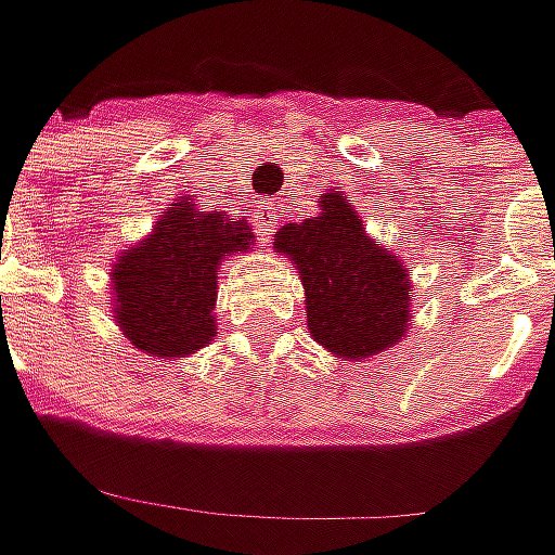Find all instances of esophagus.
Returning a JSON list of instances; mask_svg holds the SVG:
<instances>
[{"label":"esophagus","mask_w":555,"mask_h":555,"mask_svg":"<svg viewBox=\"0 0 555 555\" xmlns=\"http://www.w3.org/2000/svg\"><path fill=\"white\" fill-rule=\"evenodd\" d=\"M279 223V205L273 199L255 202V227H258L260 240H270Z\"/></svg>","instance_id":"esophagus-1"}]
</instances>
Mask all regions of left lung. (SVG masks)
<instances>
[{"label":"left lung","instance_id":"obj_1","mask_svg":"<svg viewBox=\"0 0 555 555\" xmlns=\"http://www.w3.org/2000/svg\"><path fill=\"white\" fill-rule=\"evenodd\" d=\"M319 218L285 223L276 251L297 263L315 344L347 362L384 353L411 325V279L402 260L374 245L340 193H322Z\"/></svg>","mask_w":555,"mask_h":555}]
</instances>
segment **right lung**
Here are the masks:
<instances>
[{"instance_id": "1", "label": "right lung", "mask_w": 555, "mask_h": 555, "mask_svg": "<svg viewBox=\"0 0 555 555\" xmlns=\"http://www.w3.org/2000/svg\"><path fill=\"white\" fill-rule=\"evenodd\" d=\"M245 220L199 211L190 199L165 208L153 233L113 267V315L125 337L153 356L202 350L215 328L220 260L251 248Z\"/></svg>"}]
</instances>
